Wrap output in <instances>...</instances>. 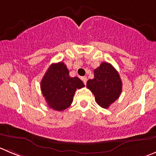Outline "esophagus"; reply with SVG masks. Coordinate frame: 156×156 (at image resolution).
I'll use <instances>...</instances> for the list:
<instances>
[{"mask_svg": "<svg viewBox=\"0 0 156 156\" xmlns=\"http://www.w3.org/2000/svg\"><path fill=\"white\" fill-rule=\"evenodd\" d=\"M81 80H82L84 84L87 83V76H82L81 77Z\"/></svg>", "mask_w": 156, "mask_h": 156, "instance_id": "1", "label": "esophagus"}]
</instances>
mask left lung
Here are the masks:
<instances>
[{
    "label": "left lung",
    "mask_w": 156,
    "mask_h": 156,
    "mask_svg": "<svg viewBox=\"0 0 156 156\" xmlns=\"http://www.w3.org/2000/svg\"><path fill=\"white\" fill-rule=\"evenodd\" d=\"M122 85L119 73L106 62L94 69V78L87 83V87L93 93L97 104L104 109L109 108L119 97Z\"/></svg>",
    "instance_id": "left-lung-1"
}]
</instances>
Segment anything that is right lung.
<instances>
[{"label": "right lung", "mask_w": 156, "mask_h": 156, "mask_svg": "<svg viewBox=\"0 0 156 156\" xmlns=\"http://www.w3.org/2000/svg\"><path fill=\"white\" fill-rule=\"evenodd\" d=\"M83 87L80 78L69 76V70L63 62L50 65L41 83V91L47 105L57 111L69 107L76 89Z\"/></svg>", "instance_id": "right-lung-1"}]
</instances>
